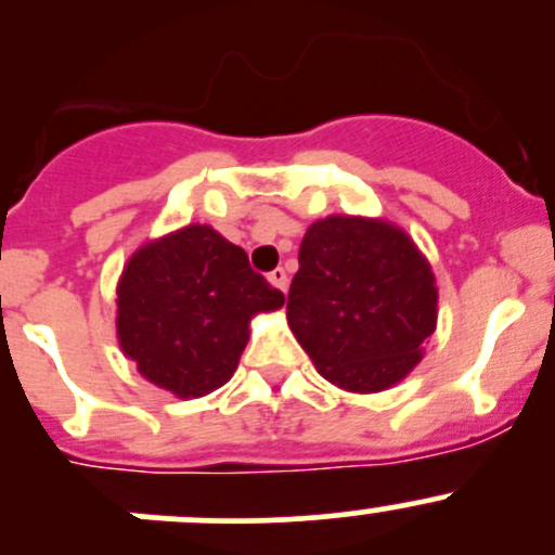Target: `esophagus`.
Masks as SVG:
<instances>
[{
	"mask_svg": "<svg viewBox=\"0 0 555 555\" xmlns=\"http://www.w3.org/2000/svg\"><path fill=\"white\" fill-rule=\"evenodd\" d=\"M268 282L284 293V289H287V271H284V268H273V271L268 273Z\"/></svg>",
	"mask_w": 555,
	"mask_h": 555,
	"instance_id": "1",
	"label": "esophagus"
}]
</instances>
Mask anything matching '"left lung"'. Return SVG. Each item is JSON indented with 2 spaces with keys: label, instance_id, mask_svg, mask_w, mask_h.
I'll use <instances>...</instances> for the list:
<instances>
[{
  "label": "left lung",
  "instance_id": "left-lung-1",
  "mask_svg": "<svg viewBox=\"0 0 555 555\" xmlns=\"http://www.w3.org/2000/svg\"><path fill=\"white\" fill-rule=\"evenodd\" d=\"M298 262L287 319L319 376L346 391H384L418 365L438 322V287L405 231L324 217L306 231Z\"/></svg>",
  "mask_w": 555,
  "mask_h": 555
}]
</instances>
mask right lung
Masks as SVG:
<instances>
[{"mask_svg": "<svg viewBox=\"0 0 555 555\" xmlns=\"http://www.w3.org/2000/svg\"><path fill=\"white\" fill-rule=\"evenodd\" d=\"M284 295L242 246L188 225L139 246L117 282V340L139 373L177 397H204L236 373L249 322Z\"/></svg>", "mask_w": 555, "mask_h": 555, "instance_id": "right-lung-1", "label": "right lung"}]
</instances>
